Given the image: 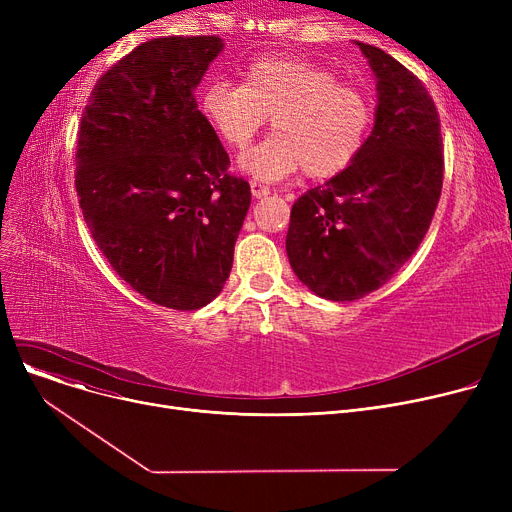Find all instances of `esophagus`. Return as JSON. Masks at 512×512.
<instances>
[{
	"mask_svg": "<svg viewBox=\"0 0 512 512\" xmlns=\"http://www.w3.org/2000/svg\"><path fill=\"white\" fill-rule=\"evenodd\" d=\"M251 193H253V197H257V199L267 197V195H270V186L263 184V182L253 180V182H251Z\"/></svg>",
	"mask_w": 512,
	"mask_h": 512,
	"instance_id": "1",
	"label": "esophagus"
}]
</instances>
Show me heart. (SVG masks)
I'll return each mask as SVG.
<instances>
[{
    "label": "heart",
    "mask_w": 512,
    "mask_h": 512,
    "mask_svg": "<svg viewBox=\"0 0 512 512\" xmlns=\"http://www.w3.org/2000/svg\"><path fill=\"white\" fill-rule=\"evenodd\" d=\"M201 112L220 139L247 149L265 120L274 137L240 157V168L261 180L303 172L332 178L363 151L373 124V103L361 89L307 60L267 56L245 68V83L215 78L201 93Z\"/></svg>",
    "instance_id": "heart-1"
}]
</instances>
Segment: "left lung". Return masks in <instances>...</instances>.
I'll return each mask as SVG.
<instances>
[{"instance_id":"1","label":"left lung","mask_w":512,"mask_h":512,"mask_svg":"<svg viewBox=\"0 0 512 512\" xmlns=\"http://www.w3.org/2000/svg\"><path fill=\"white\" fill-rule=\"evenodd\" d=\"M357 45L378 78L373 130L351 166L294 201L286 234L292 272L328 301L365 297L411 259L444 178L434 99L386 51Z\"/></svg>"}]
</instances>
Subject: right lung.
I'll return each mask as SVG.
<instances>
[{"instance_id": "right-lung-1", "label": "right lung", "mask_w": 512, "mask_h": 512, "mask_svg": "<svg viewBox=\"0 0 512 512\" xmlns=\"http://www.w3.org/2000/svg\"><path fill=\"white\" fill-rule=\"evenodd\" d=\"M220 37H161L99 80L80 118L76 195L99 251L145 299L195 311L222 292L251 205L199 112Z\"/></svg>"}]
</instances>
